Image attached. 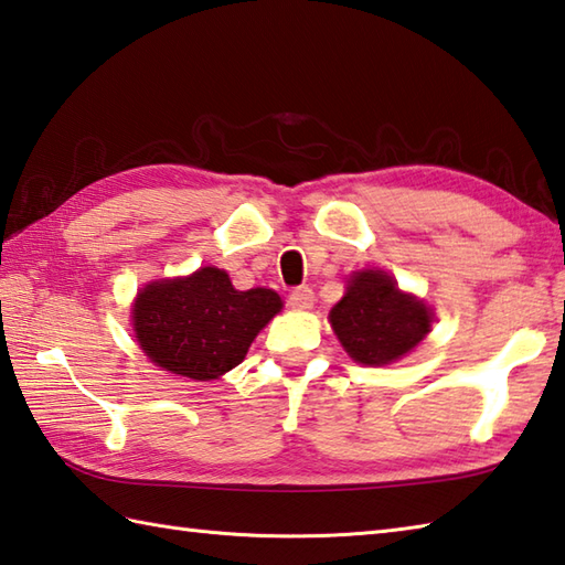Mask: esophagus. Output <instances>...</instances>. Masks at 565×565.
I'll return each mask as SVG.
<instances>
[{
	"label": "esophagus",
	"mask_w": 565,
	"mask_h": 565,
	"mask_svg": "<svg viewBox=\"0 0 565 565\" xmlns=\"http://www.w3.org/2000/svg\"><path fill=\"white\" fill-rule=\"evenodd\" d=\"M287 299H290V305L297 309H309L315 305V290L307 285H299V287H295Z\"/></svg>",
	"instance_id": "esophagus-1"
}]
</instances>
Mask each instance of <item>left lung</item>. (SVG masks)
Instances as JSON below:
<instances>
[{"mask_svg": "<svg viewBox=\"0 0 565 565\" xmlns=\"http://www.w3.org/2000/svg\"><path fill=\"white\" fill-rule=\"evenodd\" d=\"M331 327L353 361L385 365L409 353L431 329V312L419 299L397 290L380 270L353 275L341 302L331 309Z\"/></svg>", "mask_w": 565, "mask_h": 565, "instance_id": "obj_1", "label": "left lung"}]
</instances>
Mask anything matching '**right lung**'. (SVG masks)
Returning <instances> with one entry per match:
<instances>
[{
  "label": "right lung",
  "instance_id": "add662e5",
  "mask_svg": "<svg viewBox=\"0 0 565 565\" xmlns=\"http://www.w3.org/2000/svg\"><path fill=\"white\" fill-rule=\"evenodd\" d=\"M278 292H238L218 268L143 287L134 305V331L148 359L170 373L212 380L246 359L250 341L280 312Z\"/></svg>",
  "mask_w": 565,
  "mask_h": 565
}]
</instances>
